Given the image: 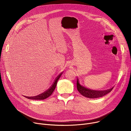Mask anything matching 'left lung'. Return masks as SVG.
<instances>
[{"instance_id":"left-lung-1","label":"left lung","mask_w":131,"mask_h":131,"mask_svg":"<svg viewBox=\"0 0 131 131\" xmlns=\"http://www.w3.org/2000/svg\"><path fill=\"white\" fill-rule=\"evenodd\" d=\"M77 87L78 91L82 95L90 99H95L104 96V95H106L108 93L110 92L114 88V87H113L110 89L103 91L93 90L89 89L81 85L79 83L78 79H77Z\"/></svg>"}]
</instances>
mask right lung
I'll return each instance as SVG.
<instances>
[{"instance_id":"1","label":"right lung","mask_w":131,"mask_h":131,"mask_svg":"<svg viewBox=\"0 0 131 131\" xmlns=\"http://www.w3.org/2000/svg\"><path fill=\"white\" fill-rule=\"evenodd\" d=\"M62 74V72L59 75L57 78H56L54 83L51 86V87L48 90H47L46 91L41 93V94H39L38 95H37L35 96H30V97L25 96H24L27 99H30V100H45V99L48 98L52 94V93L54 91V90L56 88V86H57L58 81L59 80L60 77L61 76Z\"/></svg>"}]
</instances>
